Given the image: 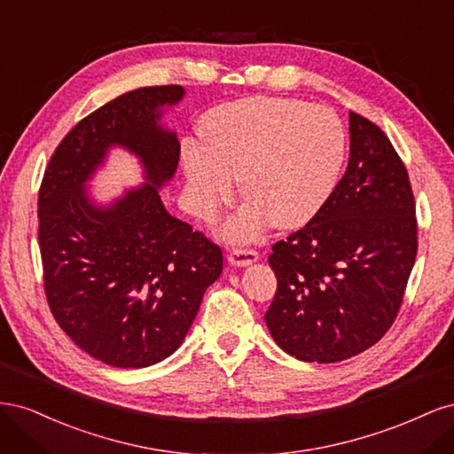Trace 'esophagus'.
<instances>
[{
  "mask_svg": "<svg viewBox=\"0 0 454 454\" xmlns=\"http://www.w3.org/2000/svg\"><path fill=\"white\" fill-rule=\"evenodd\" d=\"M259 259V254L255 250H248V248H235L229 255L227 261L232 267H248Z\"/></svg>",
  "mask_w": 454,
  "mask_h": 454,
  "instance_id": "1",
  "label": "esophagus"
}]
</instances>
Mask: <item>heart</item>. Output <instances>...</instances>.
Segmentation results:
<instances>
[{
    "label": "heart",
    "mask_w": 454,
    "mask_h": 454,
    "mask_svg": "<svg viewBox=\"0 0 454 454\" xmlns=\"http://www.w3.org/2000/svg\"><path fill=\"white\" fill-rule=\"evenodd\" d=\"M202 144L182 151L193 212L212 219L237 191L248 199L227 235L252 240L270 222L297 229L332 195L347 153L339 117L322 106L252 96L210 109L200 119Z\"/></svg>",
    "instance_id": "1"
}]
</instances>
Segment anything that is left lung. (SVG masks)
<instances>
[{"instance_id":"1","label":"left lung","mask_w":454,"mask_h":454,"mask_svg":"<svg viewBox=\"0 0 454 454\" xmlns=\"http://www.w3.org/2000/svg\"><path fill=\"white\" fill-rule=\"evenodd\" d=\"M348 130L345 176L269 255L278 287L265 322L277 345L303 362H342L380 340L419 248L405 164L375 122L350 112Z\"/></svg>"}]
</instances>
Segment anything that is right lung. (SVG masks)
<instances>
[{
  "label": "right lung",
  "mask_w": 454,
  "mask_h": 454,
  "mask_svg": "<svg viewBox=\"0 0 454 454\" xmlns=\"http://www.w3.org/2000/svg\"><path fill=\"white\" fill-rule=\"evenodd\" d=\"M180 85L144 87L96 109L66 134L41 182L39 250L54 320L92 358L122 369L162 362L180 348L223 254L202 232L170 215L159 189L180 160V142L162 109ZM138 156L140 188L98 205L86 182L108 149Z\"/></svg>",
  "instance_id": "add662e5"
}]
</instances>
